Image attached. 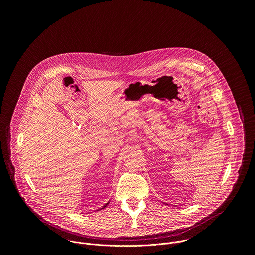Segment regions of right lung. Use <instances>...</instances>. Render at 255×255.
<instances>
[{"label":"right lung","mask_w":255,"mask_h":255,"mask_svg":"<svg viewBox=\"0 0 255 255\" xmlns=\"http://www.w3.org/2000/svg\"><path fill=\"white\" fill-rule=\"evenodd\" d=\"M107 205H108V204H106V206H107ZM106 206H104V207H103V208H105V207H106Z\"/></svg>","instance_id":"add662e5"}]
</instances>
